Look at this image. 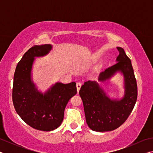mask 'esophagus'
I'll return each instance as SVG.
<instances>
[{
  "mask_svg": "<svg viewBox=\"0 0 153 153\" xmlns=\"http://www.w3.org/2000/svg\"><path fill=\"white\" fill-rule=\"evenodd\" d=\"M82 86V83L80 82H77L76 84V87H77V92H78L80 90V88H81Z\"/></svg>",
  "mask_w": 153,
  "mask_h": 153,
  "instance_id": "34e87169",
  "label": "esophagus"
}]
</instances>
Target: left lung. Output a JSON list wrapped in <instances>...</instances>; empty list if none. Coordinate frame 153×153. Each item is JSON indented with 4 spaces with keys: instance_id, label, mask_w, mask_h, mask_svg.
I'll list each match as a JSON object with an SVG mask.
<instances>
[{
    "instance_id": "left-lung-1",
    "label": "left lung",
    "mask_w": 153,
    "mask_h": 153,
    "mask_svg": "<svg viewBox=\"0 0 153 153\" xmlns=\"http://www.w3.org/2000/svg\"><path fill=\"white\" fill-rule=\"evenodd\" d=\"M116 63L98 76V82L109 80L117 73L123 76L124 95L121 99L111 98L96 81L84 82L79 94L84 105L85 117L93 131H112L125 122L134 107L138 96L136 80L130 59L121 47Z\"/></svg>"
}]
</instances>
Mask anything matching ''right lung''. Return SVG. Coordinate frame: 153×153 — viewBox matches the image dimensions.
Segmentation results:
<instances>
[{
	"label": "right lung",
	"instance_id": "right-lung-1",
	"mask_svg": "<svg viewBox=\"0 0 153 153\" xmlns=\"http://www.w3.org/2000/svg\"><path fill=\"white\" fill-rule=\"evenodd\" d=\"M52 49L51 45L30 48L16 67L13 87V102L18 115L32 128L46 131L60 126L67 104L77 93L74 82H57L44 92L33 82L32 71L36 58L47 55Z\"/></svg>",
	"mask_w": 153,
	"mask_h": 153
}]
</instances>
